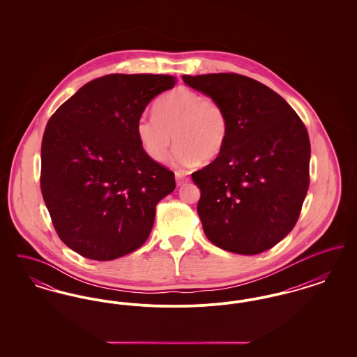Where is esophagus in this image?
Listing matches in <instances>:
<instances>
[{
    "instance_id": "1",
    "label": "esophagus",
    "mask_w": 357,
    "mask_h": 357,
    "mask_svg": "<svg viewBox=\"0 0 357 357\" xmlns=\"http://www.w3.org/2000/svg\"><path fill=\"white\" fill-rule=\"evenodd\" d=\"M175 179H176V185H178V186H182L183 183H186V182L190 181L188 176H186L183 172H179V171L175 172Z\"/></svg>"
}]
</instances>
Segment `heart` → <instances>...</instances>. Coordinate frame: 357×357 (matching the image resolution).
Masks as SVG:
<instances>
[{
  "label": "heart",
  "instance_id": "obj_1",
  "mask_svg": "<svg viewBox=\"0 0 357 357\" xmlns=\"http://www.w3.org/2000/svg\"><path fill=\"white\" fill-rule=\"evenodd\" d=\"M229 130L221 104L187 86L166 93L155 105V116L142 115L136 123L139 143L155 162L167 159L174 136L178 144L174 158L181 166H194L201 159L215 160L225 149Z\"/></svg>",
  "mask_w": 357,
  "mask_h": 357
}]
</instances>
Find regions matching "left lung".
Here are the masks:
<instances>
[{
  "instance_id": "1",
  "label": "left lung",
  "mask_w": 357,
  "mask_h": 357,
  "mask_svg": "<svg viewBox=\"0 0 357 357\" xmlns=\"http://www.w3.org/2000/svg\"><path fill=\"white\" fill-rule=\"evenodd\" d=\"M220 102L229 118L221 155L191 178L204 234L226 252L255 255L288 236L309 187L310 142L278 93L237 73L182 76Z\"/></svg>"
}]
</instances>
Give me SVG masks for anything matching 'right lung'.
<instances>
[{
    "label": "right lung",
    "mask_w": 357,
    "mask_h": 357,
    "mask_svg": "<svg viewBox=\"0 0 357 357\" xmlns=\"http://www.w3.org/2000/svg\"><path fill=\"white\" fill-rule=\"evenodd\" d=\"M175 82L169 75H107L52 115L40 185L52 223L73 252L111 261L147 241L155 207L174 191L175 175L144 153L136 123Z\"/></svg>",
    "instance_id": "right-lung-1"
}]
</instances>
